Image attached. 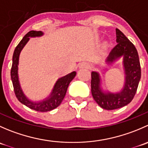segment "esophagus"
<instances>
[{
  "mask_svg": "<svg viewBox=\"0 0 148 148\" xmlns=\"http://www.w3.org/2000/svg\"><path fill=\"white\" fill-rule=\"evenodd\" d=\"M90 67V66L88 63H86V62H82V64H80L79 65V68L80 69H88Z\"/></svg>",
  "mask_w": 148,
  "mask_h": 148,
  "instance_id": "34e87169",
  "label": "esophagus"
}]
</instances>
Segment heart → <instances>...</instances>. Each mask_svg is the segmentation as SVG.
Masks as SVG:
<instances>
[{
	"mask_svg": "<svg viewBox=\"0 0 148 148\" xmlns=\"http://www.w3.org/2000/svg\"><path fill=\"white\" fill-rule=\"evenodd\" d=\"M103 47H104V49H107V48L108 47V44H104V46H103Z\"/></svg>",
	"mask_w": 148,
	"mask_h": 148,
	"instance_id": "1",
	"label": "heart"
}]
</instances>
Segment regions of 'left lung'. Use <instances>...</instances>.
I'll return each mask as SVG.
<instances>
[{
	"label": "left lung",
	"mask_w": 148,
	"mask_h": 148,
	"mask_svg": "<svg viewBox=\"0 0 148 148\" xmlns=\"http://www.w3.org/2000/svg\"><path fill=\"white\" fill-rule=\"evenodd\" d=\"M117 44L111 51L105 63L111 65L122 57L125 84L120 92L103 91L101 77L97 71L92 72L91 88L95 102L104 110H112L129 104L133 99L141 77V69L138 51L132 42L118 28H116Z\"/></svg>",
	"instance_id": "left-lung-1"
}]
</instances>
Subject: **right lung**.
Wrapping results in <instances>:
<instances>
[{
    "label": "right lung",
    "mask_w": 148,
    "mask_h": 148,
    "mask_svg": "<svg viewBox=\"0 0 148 148\" xmlns=\"http://www.w3.org/2000/svg\"><path fill=\"white\" fill-rule=\"evenodd\" d=\"M44 35L42 31H31L27 33L24 36L21 41H20L18 46L15 49L13 55V63H12L11 70H10V76H11L12 83H13L14 92L17 99L21 103L26 105V107H29L31 110H36L38 112H49L53 109L56 108L58 106L60 105L62 100L64 98L66 93L67 88L69 84L75 77L77 72L72 71L67 75L59 78L55 83L51 92L49 97L45 98L44 99L38 102H33L30 100L23 93V90L21 86L20 82H19L18 74V62H19V56H20L21 51L23 49L27 42L29 41L30 37H40Z\"/></svg>",
    "instance_id": "1"
}]
</instances>
